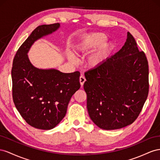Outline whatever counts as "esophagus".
Returning a JSON list of instances; mask_svg holds the SVG:
<instances>
[{
  "instance_id": "esophagus-1",
  "label": "esophagus",
  "mask_w": 160,
  "mask_h": 160,
  "mask_svg": "<svg viewBox=\"0 0 160 160\" xmlns=\"http://www.w3.org/2000/svg\"><path fill=\"white\" fill-rule=\"evenodd\" d=\"M85 82H86L85 77H84L83 75L80 76V84H81L82 87V86H83L84 83Z\"/></svg>"
}]
</instances>
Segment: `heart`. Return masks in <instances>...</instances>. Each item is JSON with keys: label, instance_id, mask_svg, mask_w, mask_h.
<instances>
[{"label": "heart", "instance_id": "1", "mask_svg": "<svg viewBox=\"0 0 160 160\" xmlns=\"http://www.w3.org/2000/svg\"><path fill=\"white\" fill-rule=\"evenodd\" d=\"M107 39V35L103 33H92L82 38L76 43L74 46V50L77 55L83 56L89 53L97 47L87 60L90 68H97L106 61L114 48L113 43L106 40ZM68 58L72 63H76V59L72 53H68Z\"/></svg>", "mask_w": 160, "mask_h": 160}]
</instances>
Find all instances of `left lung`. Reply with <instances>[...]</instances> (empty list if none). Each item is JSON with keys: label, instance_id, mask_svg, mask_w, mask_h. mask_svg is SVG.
Returning a JSON list of instances; mask_svg holds the SVG:
<instances>
[{"label": "left lung", "instance_id": "obj_1", "mask_svg": "<svg viewBox=\"0 0 160 160\" xmlns=\"http://www.w3.org/2000/svg\"><path fill=\"white\" fill-rule=\"evenodd\" d=\"M148 62L127 32L124 45L102 65L85 72L87 109L94 124L118 129L138 117L149 92Z\"/></svg>", "mask_w": 160, "mask_h": 160}]
</instances>
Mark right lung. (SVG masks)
I'll return each instance as SVG.
<instances>
[{
  "mask_svg": "<svg viewBox=\"0 0 160 160\" xmlns=\"http://www.w3.org/2000/svg\"><path fill=\"white\" fill-rule=\"evenodd\" d=\"M60 23L38 26L18 49L11 71L13 102L21 117L31 127L49 130L65 117L71 97L80 88V72L63 73L39 69L27 56L32 45L52 34Z\"/></svg>",
  "mask_w": 160,
  "mask_h": 160,
  "instance_id": "obj_1",
  "label": "right lung"
}]
</instances>
